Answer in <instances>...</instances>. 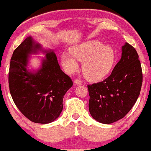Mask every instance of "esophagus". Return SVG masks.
Segmentation results:
<instances>
[{"label":"esophagus","instance_id":"34e87169","mask_svg":"<svg viewBox=\"0 0 151 151\" xmlns=\"http://www.w3.org/2000/svg\"><path fill=\"white\" fill-rule=\"evenodd\" d=\"M74 83L76 84V85H80V84L82 83L81 81L78 80V79H76V80H74Z\"/></svg>","mask_w":151,"mask_h":151}]
</instances>
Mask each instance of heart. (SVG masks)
Instances as JSON below:
<instances>
[{"label": "heart", "mask_w": 151, "mask_h": 151, "mask_svg": "<svg viewBox=\"0 0 151 151\" xmlns=\"http://www.w3.org/2000/svg\"><path fill=\"white\" fill-rule=\"evenodd\" d=\"M78 60L83 62L82 70L89 80L98 81L111 72L116 60V52L110 45L99 40H89L70 48V53L63 52L60 61L63 69L72 74L79 68Z\"/></svg>", "instance_id": "b5f03b06"}]
</instances>
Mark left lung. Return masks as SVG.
<instances>
[{"label": "left lung", "instance_id": "8db88e82", "mask_svg": "<svg viewBox=\"0 0 151 151\" xmlns=\"http://www.w3.org/2000/svg\"><path fill=\"white\" fill-rule=\"evenodd\" d=\"M142 83L141 64L137 51L125 42L122 55L111 75L103 81L88 85L89 112L103 124L122 119L140 95Z\"/></svg>", "mask_w": 151, "mask_h": 151}]
</instances>
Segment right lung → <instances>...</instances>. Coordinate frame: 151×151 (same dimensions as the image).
Returning a JSON list of instances; mask_svg holds the SVG:
<instances>
[{"instance_id":"obj_1","label":"right lung","mask_w":151,"mask_h":151,"mask_svg":"<svg viewBox=\"0 0 151 151\" xmlns=\"http://www.w3.org/2000/svg\"><path fill=\"white\" fill-rule=\"evenodd\" d=\"M45 54L38 69L30 66L32 54ZM10 93L14 103L27 118L48 124L59 117L63 98L73 82L63 72L54 50L45 49L32 36L14 50L9 73Z\"/></svg>"}]
</instances>
